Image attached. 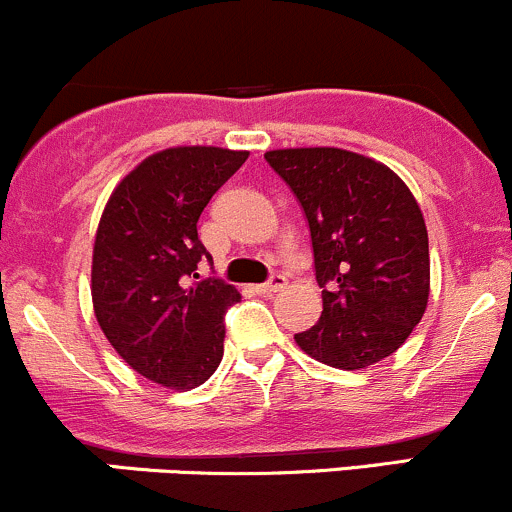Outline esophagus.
<instances>
[{
	"mask_svg": "<svg viewBox=\"0 0 512 512\" xmlns=\"http://www.w3.org/2000/svg\"><path fill=\"white\" fill-rule=\"evenodd\" d=\"M285 285H288V278L280 276V273H276V276L268 278L266 283L256 285V293H261V295H273V293H278V290H283Z\"/></svg>",
	"mask_w": 512,
	"mask_h": 512,
	"instance_id": "obj_1",
	"label": "esophagus"
}]
</instances>
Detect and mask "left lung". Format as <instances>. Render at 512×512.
Here are the masks:
<instances>
[{
	"instance_id": "1",
	"label": "left lung",
	"mask_w": 512,
	"mask_h": 512,
	"mask_svg": "<svg viewBox=\"0 0 512 512\" xmlns=\"http://www.w3.org/2000/svg\"><path fill=\"white\" fill-rule=\"evenodd\" d=\"M266 161L305 212L322 288L320 322L295 342L344 371L386 359L430 298L427 227L408 185L342 148H280Z\"/></svg>"
}]
</instances>
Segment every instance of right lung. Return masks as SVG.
Wrapping results in <instances>:
<instances>
[{"label": "right lung", "instance_id": "obj_1", "mask_svg": "<svg viewBox=\"0 0 512 512\" xmlns=\"http://www.w3.org/2000/svg\"><path fill=\"white\" fill-rule=\"evenodd\" d=\"M246 151L178 146L153 153L117 185L92 251V305L104 337L148 381L185 390L205 383L224 354V312L241 300L212 261L197 219L244 166Z\"/></svg>", "mask_w": 512, "mask_h": 512}]
</instances>
